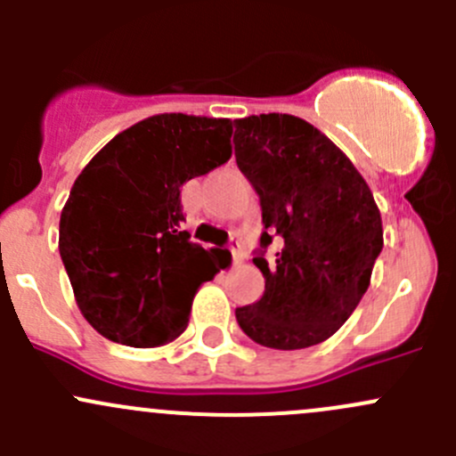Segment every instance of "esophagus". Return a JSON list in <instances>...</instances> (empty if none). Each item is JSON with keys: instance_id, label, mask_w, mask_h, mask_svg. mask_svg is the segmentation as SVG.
I'll return each instance as SVG.
<instances>
[{"instance_id": "1", "label": "esophagus", "mask_w": 456, "mask_h": 456, "mask_svg": "<svg viewBox=\"0 0 456 456\" xmlns=\"http://www.w3.org/2000/svg\"><path fill=\"white\" fill-rule=\"evenodd\" d=\"M229 251H232L233 262L242 260V256H245V251H242V242L238 240V238H232V240H229Z\"/></svg>"}]
</instances>
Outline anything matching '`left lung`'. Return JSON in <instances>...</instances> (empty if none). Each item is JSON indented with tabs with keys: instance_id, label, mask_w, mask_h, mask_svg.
I'll use <instances>...</instances> for the list:
<instances>
[{
	"instance_id": "8db88e82",
	"label": "left lung",
	"mask_w": 456,
	"mask_h": 456,
	"mask_svg": "<svg viewBox=\"0 0 456 456\" xmlns=\"http://www.w3.org/2000/svg\"><path fill=\"white\" fill-rule=\"evenodd\" d=\"M236 163L260 199L265 293L236 320L266 348L329 339L360 305L384 247L369 185L333 141L291 114L233 121ZM276 245L269 258L265 249Z\"/></svg>"
}]
</instances>
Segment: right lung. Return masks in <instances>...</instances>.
I'll use <instances>...</instances> for the list:
<instances>
[{"mask_svg": "<svg viewBox=\"0 0 456 456\" xmlns=\"http://www.w3.org/2000/svg\"><path fill=\"white\" fill-rule=\"evenodd\" d=\"M229 118L159 114L114 136L75 181L59 254L81 314L103 338L134 348L172 342L196 289L218 271L181 232V187L232 156Z\"/></svg>", "mask_w": 456, "mask_h": 456, "instance_id": "add662e5", "label": "right lung"}]
</instances>
